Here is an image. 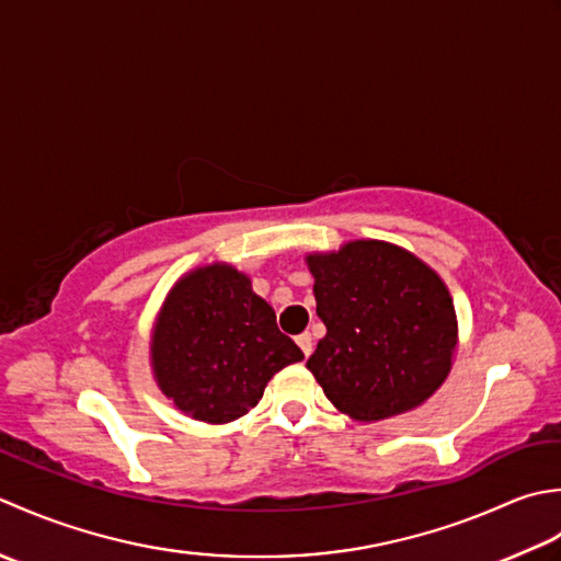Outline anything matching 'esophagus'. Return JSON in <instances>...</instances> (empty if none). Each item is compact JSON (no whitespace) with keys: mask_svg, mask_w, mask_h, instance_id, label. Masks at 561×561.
I'll return each mask as SVG.
<instances>
[{"mask_svg":"<svg viewBox=\"0 0 561 561\" xmlns=\"http://www.w3.org/2000/svg\"><path fill=\"white\" fill-rule=\"evenodd\" d=\"M295 341H297V346H300V351L305 353V358L310 356V353H312V336L305 331V334H300Z\"/></svg>","mask_w":561,"mask_h":561,"instance_id":"esophagus-1","label":"esophagus"}]
</instances>
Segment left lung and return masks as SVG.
I'll list each match as a JSON object with an SVG mask.
<instances>
[{
    "label": "left lung",
    "instance_id": "left-lung-1",
    "mask_svg": "<svg viewBox=\"0 0 561 561\" xmlns=\"http://www.w3.org/2000/svg\"><path fill=\"white\" fill-rule=\"evenodd\" d=\"M307 266L327 327L307 368L329 402L356 421L424 404L448 377L457 346L453 297L438 273L377 239L310 254Z\"/></svg>",
    "mask_w": 561,
    "mask_h": 561
}]
</instances>
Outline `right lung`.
<instances>
[{"mask_svg": "<svg viewBox=\"0 0 561 561\" xmlns=\"http://www.w3.org/2000/svg\"><path fill=\"white\" fill-rule=\"evenodd\" d=\"M150 356L159 390L205 424L244 416L273 375L305 358L278 329L273 307L227 264L191 271L171 288Z\"/></svg>", "mask_w": 561, "mask_h": 561, "instance_id": "obj_1", "label": "right lung"}]
</instances>
